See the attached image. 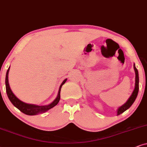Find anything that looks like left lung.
I'll list each match as a JSON object with an SVG mask.
<instances>
[{
    "mask_svg": "<svg viewBox=\"0 0 147 147\" xmlns=\"http://www.w3.org/2000/svg\"><path fill=\"white\" fill-rule=\"evenodd\" d=\"M134 71L136 74V79H135V87L134 90L132 94L130 96V97L129 98V99L127 100V102L120 107L117 109V115H119L125 112L126 110H127L129 107L132 105V104L134 102L137 96H138V93L139 90V77H138V71L137 70V68H136L135 64H134Z\"/></svg>",
    "mask_w": 147,
    "mask_h": 147,
    "instance_id": "obj_1",
    "label": "left lung"
}]
</instances>
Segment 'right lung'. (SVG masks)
<instances>
[{
	"label": "right lung",
	"instance_id": "add662e5",
	"mask_svg": "<svg viewBox=\"0 0 147 147\" xmlns=\"http://www.w3.org/2000/svg\"><path fill=\"white\" fill-rule=\"evenodd\" d=\"M9 67L7 70V73H6V78H5V85H6V92L7 96H8L9 100L11 101L13 105H14V107H16L17 109H18L19 110L22 112L24 114L28 115H36L38 113H42L44 112H46L49 109H52L53 107H54L55 105H57V103L59 102L60 100V91L62 86L64 84L65 82L66 81L67 79H64L62 83V84L60 85V88H59L58 94L55 99L53 100L51 104L45 106H38V105H30V104H27L24 102L18 99L16 96L14 95L13 93L12 92L11 90L10 86L9 84V79H8V75L9 72Z\"/></svg>",
	"mask_w": 147,
	"mask_h": 147
}]
</instances>
